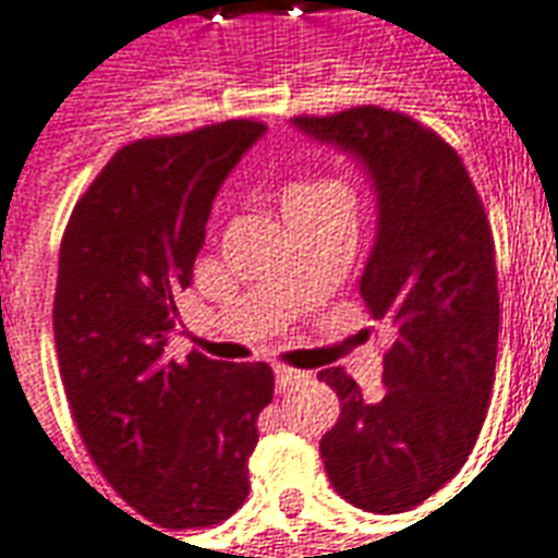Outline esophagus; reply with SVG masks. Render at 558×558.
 I'll use <instances>...</instances> for the list:
<instances>
[{
  "instance_id": "34e87169",
  "label": "esophagus",
  "mask_w": 558,
  "mask_h": 558,
  "mask_svg": "<svg viewBox=\"0 0 558 558\" xmlns=\"http://www.w3.org/2000/svg\"><path fill=\"white\" fill-rule=\"evenodd\" d=\"M274 377H276V389H279V392H284V389H294L296 384H303V380H306V374L296 372V368H284V365H276Z\"/></svg>"
}]
</instances>
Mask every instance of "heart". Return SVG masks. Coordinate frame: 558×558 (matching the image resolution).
<instances>
[{"label":"heart","mask_w":558,"mask_h":558,"mask_svg":"<svg viewBox=\"0 0 558 558\" xmlns=\"http://www.w3.org/2000/svg\"><path fill=\"white\" fill-rule=\"evenodd\" d=\"M327 202H344V205H351V190L341 184V181H332V178H312V181L291 184L282 193V210L284 207L327 205Z\"/></svg>","instance_id":"b5f03b06"}]
</instances>
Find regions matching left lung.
I'll list each match as a JSON object with an SVG mask.
<instances>
[{"label": "left lung", "mask_w": 558, "mask_h": 558, "mask_svg": "<svg viewBox=\"0 0 558 558\" xmlns=\"http://www.w3.org/2000/svg\"><path fill=\"white\" fill-rule=\"evenodd\" d=\"M291 124L351 157L372 184L360 294L392 336L377 401L341 368L318 374L341 398L320 458L356 508L410 511L470 458L494 389L499 294L485 207L454 148L401 112L356 107Z\"/></svg>", "instance_id": "left-lung-1"}]
</instances>
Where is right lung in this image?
I'll return each instance as SVG.
<instances>
[{
	"label": "right lung",
	"mask_w": 558,
	"mask_h": 558,
	"mask_svg": "<svg viewBox=\"0 0 558 558\" xmlns=\"http://www.w3.org/2000/svg\"><path fill=\"white\" fill-rule=\"evenodd\" d=\"M267 128L222 121L124 145L76 202L59 252L52 332L85 449L162 530L214 526L250 494L267 363L166 356L219 186Z\"/></svg>",
	"instance_id": "right-lung-1"
}]
</instances>
